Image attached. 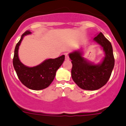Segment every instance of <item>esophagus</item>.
Masks as SVG:
<instances>
[{
	"mask_svg": "<svg viewBox=\"0 0 126 126\" xmlns=\"http://www.w3.org/2000/svg\"><path fill=\"white\" fill-rule=\"evenodd\" d=\"M65 60H69V55H68V54H65Z\"/></svg>",
	"mask_w": 126,
	"mask_h": 126,
	"instance_id": "esophagus-1",
	"label": "esophagus"
}]
</instances>
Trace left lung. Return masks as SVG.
<instances>
[{"label":"left lung","instance_id":"left-lung-1","mask_svg":"<svg viewBox=\"0 0 126 126\" xmlns=\"http://www.w3.org/2000/svg\"><path fill=\"white\" fill-rule=\"evenodd\" d=\"M94 41L99 44L105 52V57L101 63L94 64L82 57L81 50L69 54L72 68L71 76L74 82L80 88L85 90H96L105 85L110 79L115 65L113 48L110 42L101 32Z\"/></svg>","mask_w":126,"mask_h":126}]
</instances>
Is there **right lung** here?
Instances as JSON below:
<instances>
[{
    "label": "right lung",
    "instance_id": "1",
    "mask_svg": "<svg viewBox=\"0 0 126 126\" xmlns=\"http://www.w3.org/2000/svg\"><path fill=\"white\" fill-rule=\"evenodd\" d=\"M30 33L31 32L28 30L25 32L16 44L13 64L19 79L24 85L33 90H43L49 87L54 80L57 69L64 62V55L54 59H47L36 66H25L19 60L18 49L23 38Z\"/></svg>",
    "mask_w": 126,
    "mask_h": 126
}]
</instances>
